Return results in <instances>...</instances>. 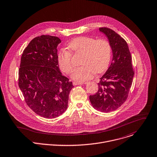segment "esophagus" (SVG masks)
Instances as JSON below:
<instances>
[{
  "label": "esophagus",
  "mask_w": 157,
  "mask_h": 157,
  "mask_svg": "<svg viewBox=\"0 0 157 157\" xmlns=\"http://www.w3.org/2000/svg\"><path fill=\"white\" fill-rule=\"evenodd\" d=\"M83 83L82 82H76V81H75V82H73V84L74 85V86H76V85H81V84H82ZM86 84V83H85Z\"/></svg>",
  "instance_id": "obj_1"
}]
</instances>
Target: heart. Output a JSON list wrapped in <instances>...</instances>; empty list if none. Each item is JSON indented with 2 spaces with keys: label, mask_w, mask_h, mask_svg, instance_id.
<instances>
[{
  "label": "heart",
  "mask_w": 157,
  "mask_h": 157,
  "mask_svg": "<svg viewBox=\"0 0 157 157\" xmlns=\"http://www.w3.org/2000/svg\"><path fill=\"white\" fill-rule=\"evenodd\" d=\"M68 47L74 53L84 55L81 62L83 65L75 68L71 74L73 79L85 81L92 78L95 73L100 74L107 69L112 55L111 45L107 39L79 37L72 40ZM57 61L62 71L67 74L71 72L74 65L70 51L61 49L57 56Z\"/></svg>",
  "instance_id": "obj_1"
}]
</instances>
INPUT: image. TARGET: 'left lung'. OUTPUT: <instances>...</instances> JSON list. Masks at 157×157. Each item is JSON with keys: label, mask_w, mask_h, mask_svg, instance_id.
Instances as JSON below:
<instances>
[{"label": "left lung", "mask_w": 157, "mask_h": 157, "mask_svg": "<svg viewBox=\"0 0 157 157\" xmlns=\"http://www.w3.org/2000/svg\"><path fill=\"white\" fill-rule=\"evenodd\" d=\"M113 52L111 65L98 83L97 93L89 96L92 107L101 112L117 110L126 100L134 75L132 58L126 40L113 30L101 27Z\"/></svg>", "instance_id": "obj_1"}]
</instances>
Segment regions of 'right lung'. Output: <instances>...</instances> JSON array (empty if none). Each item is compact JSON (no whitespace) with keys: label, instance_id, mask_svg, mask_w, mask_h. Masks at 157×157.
<instances>
[{"label":"right lung","instance_id":"obj_1","mask_svg":"<svg viewBox=\"0 0 157 157\" xmlns=\"http://www.w3.org/2000/svg\"><path fill=\"white\" fill-rule=\"evenodd\" d=\"M61 42L49 35L34 38L23 50L18 71V86L27 105L48 119L66 111L74 87L59 70L57 48Z\"/></svg>","mask_w":157,"mask_h":157}]
</instances>
